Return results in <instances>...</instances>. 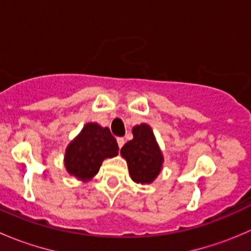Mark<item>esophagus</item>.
<instances>
[{
	"label": "esophagus",
	"mask_w": 251,
	"mask_h": 251,
	"mask_svg": "<svg viewBox=\"0 0 251 251\" xmlns=\"http://www.w3.org/2000/svg\"><path fill=\"white\" fill-rule=\"evenodd\" d=\"M116 142H118L119 148H121V147L124 146V143H125V140H124L123 137H118V138H116Z\"/></svg>",
	"instance_id": "34e87169"
}]
</instances>
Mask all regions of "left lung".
Here are the masks:
<instances>
[{
	"label": "left lung",
	"mask_w": 251,
	"mask_h": 251,
	"mask_svg": "<svg viewBox=\"0 0 251 251\" xmlns=\"http://www.w3.org/2000/svg\"><path fill=\"white\" fill-rule=\"evenodd\" d=\"M133 138L124 144L120 154L127 163L133 182L149 184L163 170L164 155L153 130L146 123L132 127Z\"/></svg>",
	"instance_id": "8db88e82"
}]
</instances>
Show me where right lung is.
<instances>
[{
  "mask_svg": "<svg viewBox=\"0 0 251 251\" xmlns=\"http://www.w3.org/2000/svg\"><path fill=\"white\" fill-rule=\"evenodd\" d=\"M119 147L109 128L87 123L65 149L64 166L70 176L88 182L98 174L103 160L118 155Z\"/></svg>",
  "mask_w": 251,
  "mask_h": 251,
  "instance_id": "1",
  "label": "right lung"
}]
</instances>
